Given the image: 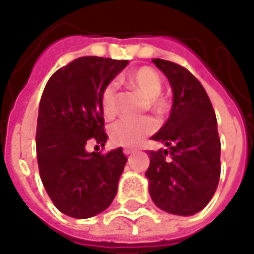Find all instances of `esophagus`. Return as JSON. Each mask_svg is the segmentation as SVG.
Listing matches in <instances>:
<instances>
[{"label": "esophagus", "instance_id": "1", "mask_svg": "<svg viewBox=\"0 0 254 254\" xmlns=\"http://www.w3.org/2000/svg\"><path fill=\"white\" fill-rule=\"evenodd\" d=\"M124 154H126V155H131V154H134V151L130 150V148H124Z\"/></svg>", "mask_w": 254, "mask_h": 254}]
</instances>
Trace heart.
<instances>
[{
	"mask_svg": "<svg viewBox=\"0 0 254 254\" xmlns=\"http://www.w3.org/2000/svg\"><path fill=\"white\" fill-rule=\"evenodd\" d=\"M128 82L148 100V106L155 113H162L165 104L160 100L162 92V80L157 72L150 67H141L128 76ZM102 110L107 119H112L117 113V90L116 84L109 83L102 93ZM154 131V123L148 117H126L114 123L110 128L113 141L124 145L134 147L142 138Z\"/></svg>",
	"mask_w": 254,
	"mask_h": 254,
	"instance_id": "1",
	"label": "heart"
}]
</instances>
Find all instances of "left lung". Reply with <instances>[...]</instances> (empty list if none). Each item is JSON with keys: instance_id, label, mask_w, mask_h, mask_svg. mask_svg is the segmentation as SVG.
<instances>
[{"instance_id": "obj_1", "label": "left lung", "mask_w": 254, "mask_h": 254, "mask_svg": "<svg viewBox=\"0 0 254 254\" xmlns=\"http://www.w3.org/2000/svg\"><path fill=\"white\" fill-rule=\"evenodd\" d=\"M172 89L168 120L152 135L167 150L150 151L145 172L152 202L172 215L190 216L212 199L220 177V140L209 97L180 64L152 59Z\"/></svg>"}]
</instances>
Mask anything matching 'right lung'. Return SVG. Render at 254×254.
I'll return each instance as SVG.
<instances>
[{"label": "right lung", "mask_w": 254, "mask_h": 254, "mask_svg": "<svg viewBox=\"0 0 254 254\" xmlns=\"http://www.w3.org/2000/svg\"><path fill=\"white\" fill-rule=\"evenodd\" d=\"M128 61L84 56L56 70L45 86L36 124V157L45 190L62 213L87 219L112 205L127 157L104 147L102 93Z\"/></svg>", "instance_id": "obj_1"}]
</instances>
